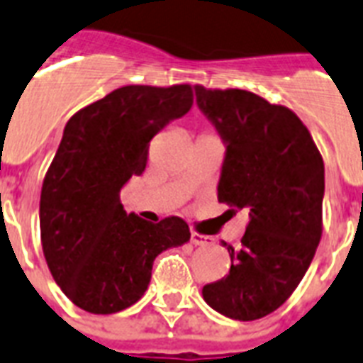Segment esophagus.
Listing matches in <instances>:
<instances>
[{
    "label": "esophagus",
    "mask_w": 363,
    "mask_h": 363,
    "mask_svg": "<svg viewBox=\"0 0 363 363\" xmlns=\"http://www.w3.org/2000/svg\"><path fill=\"white\" fill-rule=\"evenodd\" d=\"M191 244H195V246H210L212 244V237L191 231Z\"/></svg>",
    "instance_id": "obj_1"
}]
</instances>
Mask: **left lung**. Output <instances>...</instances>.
I'll return each mask as SVG.
<instances>
[{
	"instance_id": "1",
	"label": "left lung",
	"mask_w": 363,
	"mask_h": 363,
	"mask_svg": "<svg viewBox=\"0 0 363 363\" xmlns=\"http://www.w3.org/2000/svg\"><path fill=\"white\" fill-rule=\"evenodd\" d=\"M195 96L225 143L218 199L250 212L242 246L221 242L229 274L206 284L202 297L227 318H263L291 296L318 248L324 161L291 109L240 89L195 85Z\"/></svg>"
}]
</instances>
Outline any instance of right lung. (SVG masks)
<instances>
[{"label": "right lung", "instance_id": "obj_1", "mask_svg": "<svg viewBox=\"0 0 363 363\" xmlns=\"http://www.w3.org/2000/svg\"><path fill=\"white\" fill-rule=\"evenodd\" d=\"M191 106L189 85H128L67 121L45 176L39 227L55 282L86 313L134 305L150 286L157 255L189 242L182 218L150 223L126 213L121 189L145 170L157 132Z\"/></svg>", "mask_w": 363, "mask_h": 363}]
</instances>
